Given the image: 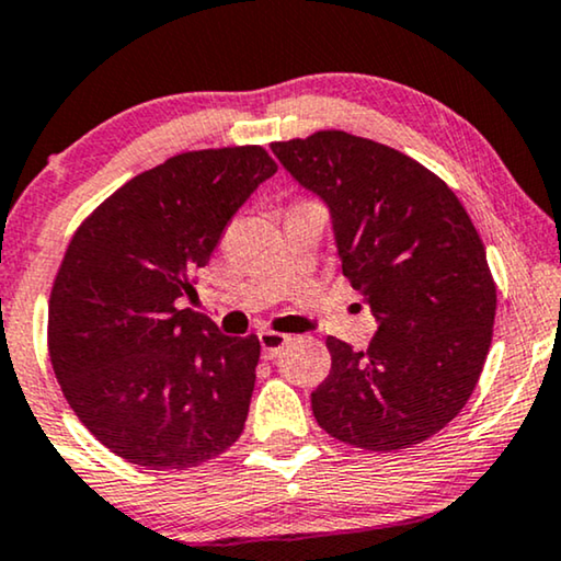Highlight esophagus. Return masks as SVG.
<instances>
[{"label":"esophagus","mask_w":561,"mask_h":561,"mask_svg":"<svg viewBox=\"0 0 561 561\" xmlns=\"http://www.w3.org/2000/svg\"><path fill=\"white\" fill-rule=\"evenodd\" d=\"M259 342H261V350H264V357L274 359V357H279L282 352H285V346L293 342V339H289L287 333L266 329V331L259 333Z\"/></svg>","instance_id":"obj_1"}]
</instances>
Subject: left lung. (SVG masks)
Listing matches in <instances>:
<instances>
[{"label": "left lung", "instance_id": "1", "mask_svg": "<svg viewBox=\"0 0 561 561\" xmlns=\"http://www.w3.org/2000/svg\"><path fill=\"white\" fill-rule=\"evenodd\" d=\"M272 152L325 202L342 272L378 321L363 352L325 339L316 422L354 448H411L456 420L484 370L497 310L484 243L448 183L393 147L329 129Z\"/></svg>", "mask_w": 561, "mask_h": 561}]
</instances>
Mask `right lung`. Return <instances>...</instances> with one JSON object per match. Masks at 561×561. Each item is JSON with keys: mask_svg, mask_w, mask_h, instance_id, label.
<instances>
[{"mask_svg": "<svg viewBox=\"0 0 561 561\" xmlns=\"http://www.w3.org/2000/svg\"><path fill=\"white\" fill-rule=\"evenodd\" d=\"M276 162L259 145L175 154L111 194L69 240L48 300L64 399L116 456L186 471L245 427L261 344L225 336L196 297L222 230Z\"/></svg>", "mask_w": 561, "mask_h": 561, "instance_id": "right-lung-1", "label": "right lung"}]
</instances>
